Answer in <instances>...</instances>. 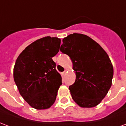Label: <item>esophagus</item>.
<instances>
[{
  "label": "esophagus",
  "mask_w": 126,
  "mask_h": 126,
  "mask_svg": "<svg viewBox=\"0 0 126 126\" xmlns=\"http://www.w3.org/2000/svg\"><path fill=\"white\" fill-rule=\"evenodd\" d=\"M66 74H67V70H65V71H63V72H62L61 73V75L63 76H65L66 75Z\"/></svg>",
  "instance_id": "obj_1"
}]
</instances>
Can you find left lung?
Wrapping results in <instances>:
<instances>
[{
	"label": "left lung",
	"instance_id": "1",
	"mask_svg": "<svg viewBox=\"0 0 126 126\" xmlns=\"http://www.w3.org/2000/svg\"><path fill=\"white\" fill-rule=\"evenodd\" d=\"M60 50L70 57L76 76L69 87L73 100L83 108L97 106L112 85L113 67L107 53L89 36L77 33L63 39Z\"/></svg>",
	"mask_w": 126,
	"mask_h": 126
}]
</instances>
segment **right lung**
Returning a JSON list of instances; mask_svg holds the SVG:
<instances>
[{
  "label": "right lung",
  "mask_w": 126,
  "mask_h": 126,
  "mask_svg": "<svg viewBox=\"0 0 126 126\" xmlns=\"http://www.w3.org/2000/svg\"><path fill=\"white\" fill-rule=\"evenodd\" d=\"M61 39L46 36L26 47L17 59L13 78L19 92L32 107L50 108L57 98L62 78L52 57L59 51Z\"/></svg>",
  "instance_id": "1"
}]
</instances>
